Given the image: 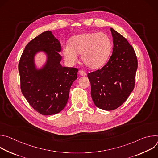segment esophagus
<instances>
[{"label":"esophagus","instance_id":"esophagus-1","mask_svg":"<svg viewBox=\"0 0 158 158\" xmlns=\"http://www.w3.org/2000/svg\"><path fill=\"white\" fill-rule=\"evenodd\" d=\"M78 73H79V75L81 76H86V73L84 71H82V70H79Z\"/></svg>","mask_w":158,"mask_h":158}]
</instances>
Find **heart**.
I'll use <instances>...</instances> for the list:
<instances>
[{"label":"heart","instance_id":"heart-1","mask_svg":"<svg viewBox=\"0 0 158 158\" xmlns=\"http://www.w3.org/2000/svg\"><path fill=\"white\" fill-rule=\"evenodd\" d=\"M112 49L109 37L102 32H90L73 37L69 46H65L62 55L67 61L75 62L77 54H81V60L89 69H97L106 64Z\"/></svg>","mask_w":158,"mask_h":158}]
</instances>
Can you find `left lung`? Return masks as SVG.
Returning <instances> with one entry per match:
<instances>
[{"mask_svg":"<svg viewBox=\"0 0 158 158\" xmlns=\"http://www.w3.org/2000/svg\"><path fill=\"white\" fill-rule=\"evenodd\" d=\"M113 49L108 62L101 69L87 74L91 97L99 108L111 110L128 98L135 85L138 59L127 39L110 28Z\"/></svg>","mask_w":158,"mask_h":158,"instance_id":"left-lung-1","label":"left lung"}]
</instances>
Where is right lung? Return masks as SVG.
<instances>
[{"instance_id": "right-lung-1", "label": "right lung", "mask_w": 158, "mask_h": 158, "mask_svg": "<svg viewBox=\"0 0 158 158\" xmlns=\"http://www.w3.org/2000/svg\"><path fill=\"white\" fill-rule=\"evenodd\" d=\"M41 50L48 54V59L46 65L37 70L33 57ZM60 42L48 31L26 45L19 60L22 93L31 107L42 115L56 114L65 107L70 88L77 78V68L60 65Z\"/></svg>"}]
</instances>
